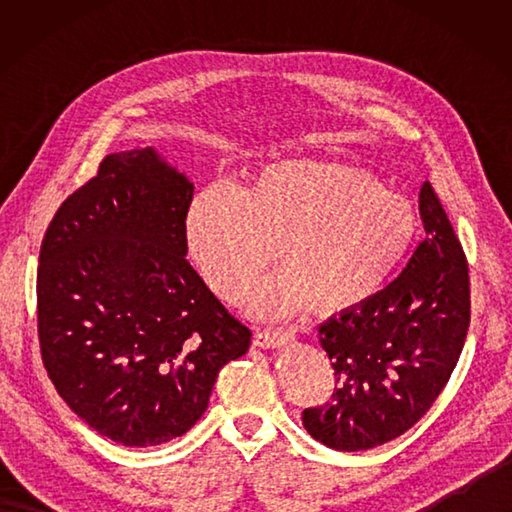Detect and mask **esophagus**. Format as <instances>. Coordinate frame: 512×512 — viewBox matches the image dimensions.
<instances>
[{
	"mask_svg": "<svg viewBox=\"0 0 512 512\" xmlns=\"http://www.w3.org/2000/svg\"><path fill=\"white\" fill-rule=\"evenodd\" d=\"M292 339H295V336H292V332L288 330H259L255 334L253 343L257 347H264V350H270V347H281L290 343Z\"/></svg>",
	"mask_w": 512,
	"mask_h": 512,
	"instance_id": "34e87169",
	"label": "esophagus"
}]
</instances>
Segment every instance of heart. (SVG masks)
Segmentation results:
<instances>
[{"label":"heart","instance_id":"heart-1","mask_svg":"<svg viewBox=\"0 0 512 512\" xmlns=\"http://www.w3.org/2000/svg\"><path fill=\"white\" fill-rule=\"evenodd\" d=\"M418 220L400 193L367 171L321 158H284L250 171L242 189L213 184L189 204L184 233L195 264L237 299L275 257L286 266L246 292L257 317L310 306L341 314L376 297L416 239Z\"/></svg>","mask_w":512,"mask_h":512}]
</instances>
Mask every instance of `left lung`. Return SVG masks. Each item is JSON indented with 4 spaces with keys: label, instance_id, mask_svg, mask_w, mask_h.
Here are the masks:
<instances>
[{
    "label": "left lung",
    "instance_id": "1",
    "mask_svg": "<svg viewBox=\"0 0 512 512\" xmlns=\"http://www.w3.org/2000/svg\"><path fill=\"white\" fill-rule=\"evenodd\" d=\"M418 206L427 237L398 279L319 325L339 387L301 420L330 449L367 451L402 436L440 396L464 347L469 266L429 182Z\"/></svg>",
    "mask_w": 512,
    "mask_h": 512
}]
</instances>
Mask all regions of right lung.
<instances>
[{
	"label": "right lung",
	"mask_w": 512,
	"mask_h": 512,
	"mask_svg": "<svg viewBox=\"0 0 512 512\" xmlns=\"http://www.w3.org/2000/svg\"><path fill=\"white\" fill-rule=\"evenodd\" d=\"M193 182L154 147L110 154L43 237L39 343L59 396L125 447L187 433L250 330L189 259Z\"/></svg>",
	"instance_id": "add662e5"
}]
</instances>
